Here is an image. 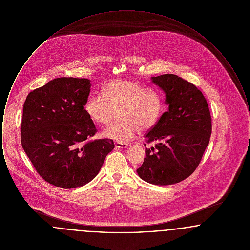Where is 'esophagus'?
I'll list each match as a JSON object with an SVG mask.
<instances>
[{
  "mask_svg": "<svg viewBox=\"0 0 250 250\" xmlns=\"http://www.w3.org/2000/svg\"><path fill=\"white\" fill-rule=\"evenodd\" d=\"M115 147L116 148H121V149H125V148L128 147V143H115Z\"/></svg>",
  "mask_w": 250,
  "mask_h": 250,
  "instance_id": "esophagus-1",
  "label": "esophagus"
}]
</instances>
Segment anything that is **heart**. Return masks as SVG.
I'll return each mask as SVG.
<instances>
[{"label": "heart", "instance_id": "b5f03b06", "mask_svg": "<svg viewBox=\"0 0 250 250\" xmlns=\"http://www.w3.org/2000/svg\"><path fill=\"white\" fill-rule=\"evenodd\" d=\"M163 109L160 94L146 89L131 81H114L102 87L101 95H90L84 110L95 124L107 125L115 117L116 123L102 131L104 138L118 143L132 140L138 129L146 131L153 127Z\"/></svg>", "mask_w": 250, "mask_h": 250}]
</instances>
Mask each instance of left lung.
Masks as SVG:
<instances>
[{"label":"left lung","instance_id":"obj_1","mask_svg":"<svg viewBox=\"0 0 250 250\" xmlns=\"http://www.w3.org/2000/svg\"><path fill=\"white\" fill-rule=\"evenodd\" d=\"M165 93L168 109L145 134L146 157L137 169L141 178L156 186L179 183L195 171L212 133V120L202 92L173 74L152 77ZM146 145V144H145Z\"/></svg>","mask_w":250,"mask_h":250}]
</instances>
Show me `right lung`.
I'll list each match as a JSON object with an SVG mask.
<instances>
[{"instance_id":"right-lung-1","label":"right lung","mask_w":250,"mask_h":250,"mask_svg":"<svg viewBox=\"0 0 250 250\" xmlns=\"http://www.w3.org/2000/svg\"><path fill=\"white\" fill-rule=\"evenodd\" d=\"M91 81L57 78L31 92L23 105L21 144L38 174L64 189L98 174L113 141H92L95 124L84 110Z\"/></svg>"}]
</instances>
